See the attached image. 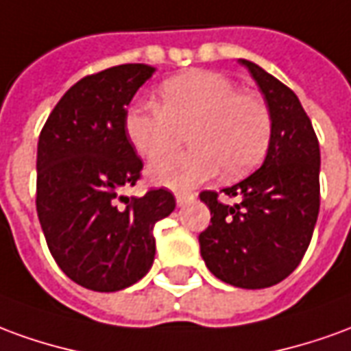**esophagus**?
Segmentation results:
<instances>
[{
    "instance_id": "esophagus-1",
    "label": "esophagus",
    "mask_w": 351,
    "mask_h": 351,
    "mask_svg": "<svg viewBox=\"0 0 351 351\" xmlns=\"http://www.w3.org/2000/svg\"><path fill=\"white\" fill-rule=\"evenodd\" d=\"M193 195L190 193H176V205L178 207H184V205H188V203H192Z\"/></svg>"
}]
</instances>
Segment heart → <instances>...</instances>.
<instances>
[{"instance_id":"heart-1","label":"heart","mask_w":351,"mask_h":351,"mask_svg":"<svg viewBox=\"0 0 351 351\" xmlns=\"http://www.w3.org/2000/svg\"><path fill=\"white\" fill-rule=\"evenodd\" d=\"M189 129L192 151L164 158ZM127 141L142 158L156 161L150 178L173 190H192L222 169L235 178L262 161L271 141V114L261 95L237 90L228 75L190 70L159 85L158 108L134 102L123 117Z\"/></svg>"}]
</instances>
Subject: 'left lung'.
Instances as JSON below:
<instances>
[{
  "label": "left lung",
  "mask_w": 351,
  "mask_h": 351,
  "mask_svg": "<svg viewBox=\"0 0 351 351\" xmlns=\"http://www.w3.org/2000/svg\"><path fill=\"white\" fill-rule=\"evenodd\" d=\"M251 72L271 114V141L264 163L241 182L201 192L210 224L199 234L210 274L241 289H266L291 276L310 245L319 215V142L300 100L287 85L251 60Z\"/></svg>",
  "instance_id": "8db88e82"
}]
</instances>
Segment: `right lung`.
Wrapping results in <instances>:
<instances>
[{"instance_id":"right-lung-1","label":"right lung","mask_w":351,"mask_h":351,"mask_svg":"<svg viewBox=\"0 0 351 351\" xmlns=\"http://www.w3.org/2000/svg\"><path fill=\"white\" fill-rule=\"evenodd\" d=\"M154 72L121 64L83 77L39 134V224L60 269L90 291L114 293L144 278L156 256L154 226L175 210V195L163 188L121 195L142 171L125 136V112Z\"/></svg>"}]
</instances>
